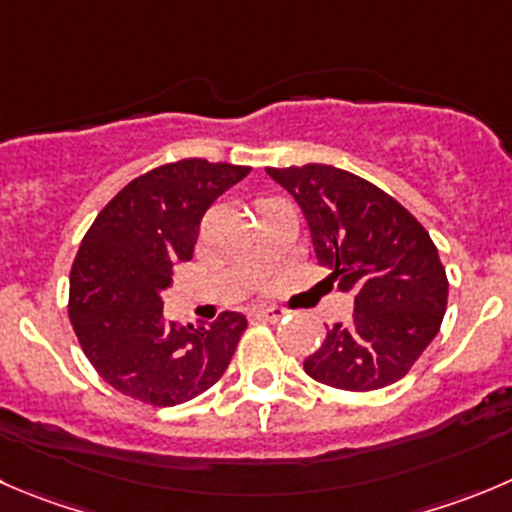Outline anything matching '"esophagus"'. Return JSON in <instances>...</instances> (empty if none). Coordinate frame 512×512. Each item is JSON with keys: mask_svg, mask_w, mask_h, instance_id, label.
Segmentation results:
<instances>
[{"mask_svg": "<svg viewBox=\"0 0 512 512\" xmlns=\"http://www.w3.org/2000/svg\"><path fill=\"white\" fill-rule=\"evenodd\" d=\"M285 313H288V310L278 308V305H267V308L252 310V315H255L257 321H267V323H278L280 318H285Z\"/></svg>", "mask_w": 512, "mask_h": 512, "instance_id": "esophagus-1", "label": "esophagus"}]
</instances>
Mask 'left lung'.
Here are the masks:
<instances>
[{"label": "left lung", "mask_w": 512, "mask_h": 512, "mask_svg": "<svg viewBox=\"0 0 512 512\" xmlns=\"http://www.w3.org/2000/svg\"><path fill=\"white\" fill-rule=\"evenodd\" d=\"M303 209L315 257L353 293L351 323L328 328L305 374L374 391L407 376L447 310V275L427 229L371 181L328 164L267 169Z\"/></svg>", "instance_id": "left-lung-1"}]
</instances>
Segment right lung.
Returning <instances> with one entry per match:
<instances>
[{
	"label": "right lung",
	"instance_id": "right-lung-1",
	"mask_svg": "<svg viewBox=\"0 0 512 512\" xmlns=\"http://www.w3.org/2000/svg\"><path fill=\"white\" fill-rule=\"evenodd\" d=\"M250 166L181 159L123 186L85 232L70 270V323L105 384L131 399L174 407L227 371L247 328L224 310L209 326L164 318L174 265L189 262L204 212Z\"/></svg>",
	"mask_w": 512,
	"mask_h": 512
}]
</instances>
